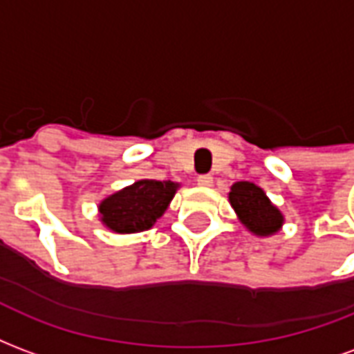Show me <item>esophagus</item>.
<instances>
[{
    "instance_id": "obj_1",
    "label": "esophagus",
    "mask_w": 354,
    "mask_h": 354,
    "mask_svg": "<svg viewBox=\"0 0 354 354\" xmlns=\"http://www.w3.org/2000/svg\"><path fill=\"white\" fill-rule=\"evenodd\" d=\"M197 184H199L201 187H210V185L214 184V180H212L210 174H203V176L197 178Z\"/></svg>"
}]
</instances>
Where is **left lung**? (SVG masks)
<instances>
[{
    "mask_svg": "<svg viewBox=\"0 0 354 354\" xmlns=\"http://www.w3.org/2000/svg\"><path fill=\"white\" fill-rule=\"evenodd\" d=\"M227 197L239 222L256 237H271L282 230L284 216L260 185L252 182H235Z\"/></svg>",
    "mask_w": 354,
    "mask_h": 354,
    "instance_id": "1",
    "label": "left lung"
}]
</instances>
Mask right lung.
Masks as SVG:
<instances>
[{
	"instance_id": "obj_1",
	"label": "right lung",
	"mask_w": 354,
	"mask_h": 354,
	"mask_svg": "<svg viewBox=\"0 0 354 354\" xmlns=\"http://www.w3.org/2000/svg\"><path fill=\"white\" fill-rule=\"evenodd\" d=\"M180 184L170 180H138L111 193L98 205V216L111 233L131 235L151 230L174 199Z\"/></svg>"
}]
</instances>
